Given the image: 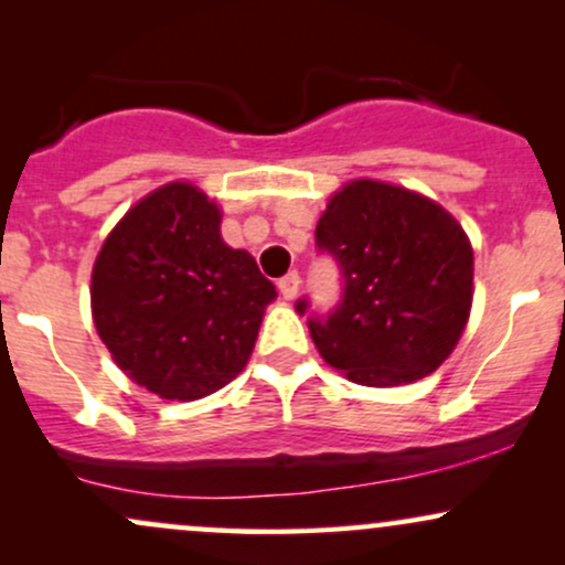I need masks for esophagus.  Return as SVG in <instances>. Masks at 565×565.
Returning a JSON list of instances; mask_svg holds the SVG:
<instances>
[{
	"instance_id": "esophagus-1",
	"label": "esophagus",
	"mask_w": 565,
	"mask_h": 565,
	"mask_svg": "<svg viewBox=\"0 0 565 565\" xmlns=\"http://www.w3.org/2000/svg\"><path fill=\"white\" fill-rule=\"evenodd\" d=\"M300 274H297V270H291V274H287L281 278V281H278V291H281L284 295V300H295L297 297V289H300Z\"/></svg>"
}]
</instances>
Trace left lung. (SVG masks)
<instances>
[{"mask_svg":"<svg viewBox=\"0 0 565 565\" xmlns=\"http://www.w3.org/2000/svg\"><path fill=\"white\" fill-rule=\"evenodd\" d=\"M316 246L334 257L342 297L310 310L308 329L329 366L369 387L427 377L449 359L472 305V246L436 201L406 188L353 180L329 199Z\"/></svg>","mask_w":565,"mask_h":565,"instance_id":"8db88e82","label":"left lung"}]
</instances>
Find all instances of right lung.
I'll return each instance as SVG.
<instances>
[{"label":"right lung","mask_w":565,"mask_h":565,"mask_svg":"<svg viewBox=\"0 0 565 565\" xmlns=\"http://www.w3.org/2000/svg\"><path fill=\"white\" fill-rule=\"evenodd\" d=\"M89 297L97 334L129 380L196 401L246 366L276 287L249 252L223 242L215 201L170 183L108 233Z\"/></svg>","instance_id":"right-lung-1"}]
</instances>
